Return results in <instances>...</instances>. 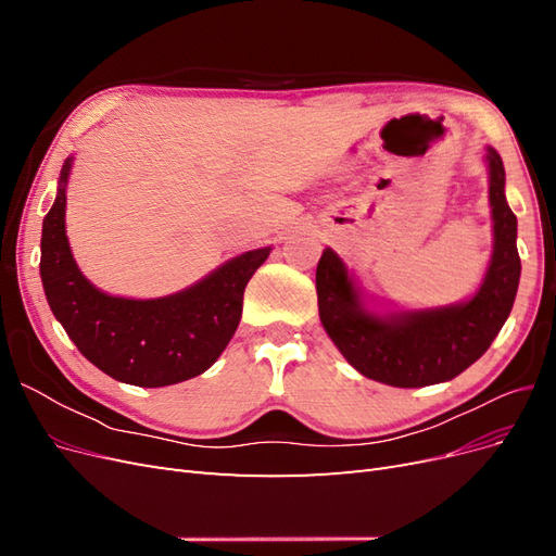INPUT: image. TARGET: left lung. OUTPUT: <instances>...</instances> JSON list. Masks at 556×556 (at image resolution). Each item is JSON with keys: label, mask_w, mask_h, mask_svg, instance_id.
<instances>
[{"label": "left lung", "mask_w": 556, "mask_h": 556, "mask_svg": "<svg viewBox=\"0 0 556 556\" xmlns=\"http://www.w3.org/2000/svg\"><path fill=\"white\" fill-rule=\"evenodd\" d=\"M490 174L492 260L473 296L435 308L371 306L357 276L325 248L315 288L319 323L352 368L392 387L447 382L478 362L513 311L519 285L517 217L506 199V169L492 146L484 148Z\"/></svg>", "instance_id": "left-lung-1"}]
</instances>
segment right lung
Masks as SVG:
<instances>
[{
    "label": "right lung",
    "mask_w": 556,
    "mask_h": 556,
    "mask_svg": "<svg viewBox=\"0 0 556 556\" xmlns=\"http://www.w3.org/2000/svg\"><path fill=\"white\" fill-rule=\"evenodd\" d=\"M72 166L74 157H66L58 197L41 229L39 271L50 311L80 355L115 380L166 387L201 376L237 331L245 285L266 262L271 245L241 252L174 294L157 299L106 294L83 276L66 239Z\"/></svg>",
    "instance_id": "right-lung-1"
}]
</instances>
